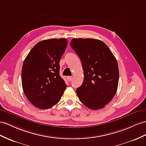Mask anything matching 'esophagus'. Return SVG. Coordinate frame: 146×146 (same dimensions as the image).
Instances as JSON below:
<instances>
[{"instance_id":"1","label":"esophagus","mask_w":146,"mask_h":146,"mask_svg":"<svg viewBox=\"0 0 146 146\" xmlns=\"http://www.w3.org/2000/svg\"><path fill=\"white\" fill-rule=\"evenodd\" d=\"M67 80H68L69 82H70L72 80V76H67Z\"/></svg>"}]
</instances>
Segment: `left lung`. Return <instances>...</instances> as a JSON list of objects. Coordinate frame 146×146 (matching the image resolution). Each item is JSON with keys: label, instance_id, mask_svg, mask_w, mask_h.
<instances>
[{"label": "left lung", "instance_id": "1", "mask_svg": "<svg viewBox=\"0 0 146 146\" xmlns=\"http://www.w3.org/2000/svg\"><path fill=\"white\" fill-rule=\"evenodd\" d=\"M70 46L79 56L84 71L83 83L76 89L78 98L89 109H101L117 91V60L107 45L98 39L74 38Z\"/></svg>", "mask_w": 146, "mask_h": 146}]
</instances>
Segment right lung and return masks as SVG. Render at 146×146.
<instances>
[{
  "label": "right lung",
  "mask_w": 146,
  "mask_h": 146,
  "mask_svg": "<svg viewBox=\"0 0 146 146\" xmlns=\"http://www.w3.org/2000/svg\"><path fill=\"white\" fill-rule=\"evenodd\" d=\"M68 40L64 38L41 40L25 58L21 71L22 87L33 106L48 109L60 100L66 88L60 76V64Z\"/></svg>",
  "instance_id": "right-lung-1"
}]
</instances>
